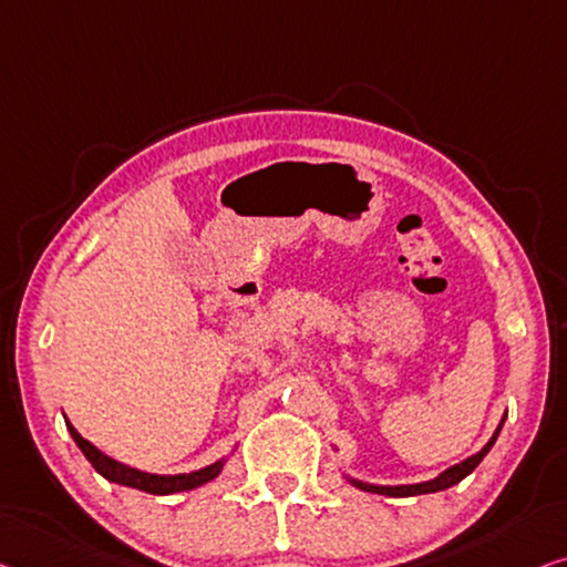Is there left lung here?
I'll list each match as a JSON object with an SVG mask.
<instances>
[{
  "mask_svg": "<svg viewBox=\"0 0 567 567\" xmlns=\"http://www.w3.org/2000/svg\"><path fill=\"white\" fill-rule=\"evenodd\" d=\"M502 425H504V420H502ZM502 425L496 427V433L492 435V441H488L484 447H481V451H478L476 455H471V458L461 461L458 466H453V468L443 471L441 476H437V478H433V481H425V484H410V486H371V484H361V481H353V478H351V484H353V486H359V488H364V492H371V494H384V496H417V494L443 492V488H451V486L458 484V481L466 478L468 473H471L473 468H476L481 461H484V455H486L488 451H492V445L496 443V437H499V430H502Z\"/></svg>",
  "mask_w": 567,
  "mask_h": 567,
  "instance_id": "1",
  "label": "left lung"
}]
</instances>
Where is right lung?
I'll list each match as a JSON object with an SVG mask.
<instances>
[{"mask_svg":"<svg viewBox=\"0 0 567 567\" xmlns=\"http://www.w3.org/2000/svg\"><path fill=\"white\" fill-rule=\"evenodd\" d=\"M68 430H71L75 445L81 447L83 455H86L91 466H94L101 476L106 481H114V484H122V486H132V488H140V492H147V494H175V492H188V488H196L208 484V481H214L218 473L224 468V461L214 463V466H206L200 471H193V473H177V476H157V473H145V471H137V468H130L124 466V463L109 458L99 451L96 445H91L86 437L79 435V430H75L71 422H65Z\"/></svg>","mask_w":567,"mask_h":567,"instance_id":"1","label":"right lung"}]
</instances>
